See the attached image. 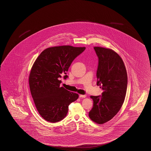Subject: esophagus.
Masks as SVG:
<instances>
[{
    "instance_id": "obj_1",
    "label": "esophagus",
    "mask_w": 151,
    "mask_h": 151,
    "mask_svg": "<svg viewBox=\"0 0 151 151\" xmlns=\"http://www.w3.org/2000/svg\"><path fill=\"white\" fill-rule=\"evenodd\" d=\"M87 96L86 95H82V94H80L79 95V97L80 98H86Z\"/></svg>"
}]
</instances>
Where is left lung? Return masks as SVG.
I'll return each mask as SVG.
<instances>
[{"label": "left lung", "instance_id": "1", "mask_svg": "<svg viewBox=\"0 0 151 151\" xmlns=\"http://www.w3.org/2000/svg\"><path fill=\"white\" fill-rule=\"evenodd\" d=\"M99 58L97 85L103 89L101 96H91L93 100L89 117L103 124L109 121L121 109L127 89V70L121 57L110 48L94 47Z\"/></svg>", "mask_w": 151, "mask_h": 151}]
</instances>
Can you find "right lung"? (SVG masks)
Returning <instances> with one entry per match:
<instances>
[{
  "mask_svg": "<svg viewBox=\"0 0 151 151\" xmlns=\"http://www.w3.org/2000/svg\"><path fill=\"white\" fill-rule=\"evenodd\" d=\"M85 49L69 45L48 47L34 63L29 76L30 90L37 110L46 121L62 120L69 105L78 99V94L60 87L59 78L66 74L74 59Z\"/></svg>",
  "mask_w": 151,
  "mask_h": 151,
  "instance_id": "1",
  "label": "right lung"
}]
</instances>
